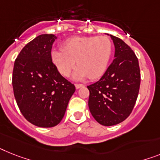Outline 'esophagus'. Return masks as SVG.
I'll use <instances>...</instances> for the list:
<instances>
[{"instance_id": "34e87169", "label": "esophagus", "mask_w": 160, "mask_h": 160, "mask_svg": "<svg viewBox=\"0 0 160 160\" xmlns=\"http://www.w3.org/2000/svg\"><path fill=\"white\" fill-rule=\"evenodd\" d=\"M75 86H76V89H79L80 88H82V87H84V84H75Z\"/></svg>"}]
</instances>
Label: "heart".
Masks as SVG:
<instances>
[{
  "instance_id": "b5f03b06",
  "label": "heart",
  "mask_w": 160,
  "mask_h": 160,
  "mask_svg": "<svg viewBox=\"0 0 160 160\" xmlns=\"http://www.w3.org/2000/svg\"><path fill=\"white\" fill-rule=\"evenodd\" d=\"M112 53V44L107 37H75L68 39L62 49H53L51 59L58 71L68 76L76 65L73 73L76 80L89 77L97 79L106 72Z\"/></svg>"
}]
</instances>
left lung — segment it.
Listing matches in <instances>:
<instances>
[{"mask_svg":"<svg viewBox=\"0 0 160 160\" xmlns=\"http://www.w3.org/2000/svg\"><path fill=\"white\" fill-rule=\"evenodd\" d=\"M108 36L115 45V58L100 80L87 87L89 111L104 126L115 125L128 117L141 82L139 63L133 51L119 38Z\"/></svg>","mask_w":160,"mask_h":160,"instance_id":"obj_1","label":"left lung"}]
</instances>
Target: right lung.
<instances>
[{
  "label": "right lung",
  "mask_w": 160,
  "mask_h": 160,
  "mask_svg": "<svg viewBox=\"0 0 160 160\" xmlns=\"http://www.w3.org/2000/svg\"><path fill=\"white\" fill-rule=\"evenodd\" d=\"M55 39L53 34L33 39L21 50L13 70L12 84L18 108L28 121L41 128L61 122L76 91L51 59Z\"/></svg>",
  "instance_id": "right-lung-1"
}]
</instances>
